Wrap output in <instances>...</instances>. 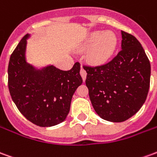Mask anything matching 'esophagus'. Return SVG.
Instances as JSON below:
<instances>
[{
  "instance_id": "obj_1",
  "label": "esophagus",
  "mask_w": 157,
  "mask_h": 157,
  "mask_svg": "<svg viewBox=\"0 0 157 157\" xmlns=\"http://www.w3.org/2000/svg\"><path fill=\"white\" fill-rule=\"evenodd\" d=\"M80 74H81V75H82V80L83 81H85L86 80V71L83 69V68L82 67V69H81V71H80Z\"/></svg>"
}]
</instances>
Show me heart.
Instances as JSON below:
<instances>
[{"instance_id":"1","label":"heart","mask_w":157,"mask_h":157,"mask_svg":"<svg viewBox=\"0 0 157 157\" xmlns=\"http://www.w3.org/2000/svg\"><path fill=\"white\" fill-rule=\"evenodd\" d=\"M117 47V38L112 32L94 31L81 47L82 51H88V59L93 63L101 64L111 58Z\"/></svg>"}]
</instances>
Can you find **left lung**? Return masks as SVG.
<instances>
[{"label": "left lung", "mask_w": 157, "mask_h": 157, "mask_svg": "<svg viewBox=\"0 0 157 157\" xmlns=\"http://www.w3.org/2000/svg\"><path fill=\"white\" fill-rule=\"evenodd\" d=\"M121 51L101 66H84L94 110L102 119L121 122L138 112L150 88L151 63L140 41L121 31Z\"/></svg>", "instance_id": "1"}]
</instances>
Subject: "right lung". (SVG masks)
Returning a JSON list of instances; mask_svg holds the SVG:
<instances>
[{
  "label": "right lung",
  "mask_w": 157,
  "mask_h": 157,
  "mask_svg": "<svg viewBox=\"0 0 157 157\" xmlns=\"http://www.w3.org/2000/svg\"><path fill=\"white\" fill-rule=\"evenodd\" d=\"M27 34L10 57L8 88L12 99L24 117L39 127H52L63 122L71 109L75 90L82 85L80 63L70 71L52 64L36 67L27 62Z\"/></svg>",
  "instance_id": "right-lung-1"
}]
</instances>
